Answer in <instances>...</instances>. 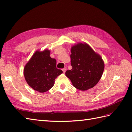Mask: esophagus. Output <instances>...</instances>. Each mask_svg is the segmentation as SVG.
<instances>
[{
    "mask_svg": "<svg viewBox=\"0 0 132 132\" xmlns=\"http://www.w3.org/2000/svg\"><path fill=\"white\" fill-rule=\"evenodd\" d=\"M66 68H64L63 69H62V71H63V72H65V71H66Z\"/></svg>",
    "mask_w": 132,
    "mask_h": 132,
    "instance_id": "34e87169",
    "label": "esophagus"
}]
</instances>
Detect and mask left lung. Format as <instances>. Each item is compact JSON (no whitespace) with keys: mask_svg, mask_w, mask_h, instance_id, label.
I'll list each match as a JSON object with an SVG mask.
<instances>
[{"mask_svg":"<svg viewBox=\"0 0 132 132\" xmlns=\"http://www.w3.org/2000/svg\"><path fill=\"white\" fill-rule=\"evenodd\" d=\"M72 69L66 76L72 85L81 91L91 88L100 80L104 69V63L99 54L86 43H78L71 48Z\"/></svg>","mask_w":132,"mask_h":132,"instance_id":"1","label":"left lung"}]
</instances>
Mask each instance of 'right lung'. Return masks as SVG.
<instances>
[{
    "instance_id": "obj_1",
    "label": "right lung",
    "mask_w": 132,
    "mask_h": 132,
    "mask_svg": "<svg viewBox=\"0 0 132 132\" xmlns=\"http://www.w3.org/2000/svg\"><path fill=\"white\" fill-rule=\"evenodd\" d=\"M50 51H36L24 68V75L34 90L46 92L54 86L55 79L63 71L56 68L55 59L50 57Z\"/></svg>"
}]
</instances>
